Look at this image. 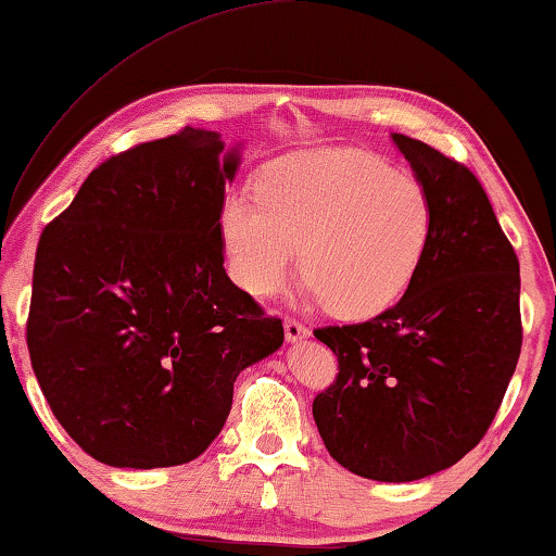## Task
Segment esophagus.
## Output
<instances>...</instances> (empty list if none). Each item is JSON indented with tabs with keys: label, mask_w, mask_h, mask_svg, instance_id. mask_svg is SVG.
I'll return each instance as SVG.
<instances>
[{
	"label": "esophagus",
	"mask_w": 556,
	"mask_h": 556,
	"mask_svg": "<svg viewBox=\"0 0 556 556\" xmlns=\"http://www.w3.org/2000/svg\"><path fill=\"white\" fill-rule=\"evenodd\" d=\"M283 329H286V339L291 341V344H293V341H301V339L308 337V329L299 321V318L288 316L283 321Z\"/></svg>",
	"instance_id": "esophagus-1"
}]
</instances>
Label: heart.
I'll use <instances>...</instances> for the list:
<instances>
[{
	"mask_svg": "<svg viewBox=\"0 0 556 556\" xmlns=\"http://www.w3.org/2000/svg\"><path fill=\"white\" fill-rule=\"evenodd\" d=\"M230 273L248 293H278L301 248L311 299L331 314L390 308L420 270L432 238L428 187L384 159L326 149L273 164L261 200L232 192L219 207Z\"/></svg>",
	"mask_w": 556,
	"mask_h": 556,
	"instance_id": "1",
	"label": "heart"
}]
</instances>
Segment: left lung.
Returning a JSON list of instances; mask_svg holds the SVG:
<instances>
[{"instance_id":"8db88e82","label":"left lung","mask_w":556,"mask_h":556,"mask_svg":"<svg viewBox=\"0 0 556 556\" xmlns=\"http://www.w3.org/2000/svg\"><path fill=\"white\" fill-rule=\"evenodd\" d=\"M392 141L428 187L430 248L394 306L314 331L339 362L314 420L346 470L405 483L451 468L491 428L521 354V278L476 174L409 136Z\"/></svg>"}]
</instances>
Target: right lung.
<instances>
[{
    "label": "right lung",
    "mask_w": 556,
    "mask_h": 556,
    "mask_svg": "<svg viewBox=\"0 0 556 556\" xmlns=\"http://www.w3.org/2000/svg\"><path fill=\"white\" fill-rule=\"evenodd\" d=\"M181 128L88 174L42 230L27 349L52 415L116 468L194 460L219 435L232 384L283 344L223 268L219 207L238 154Z\"/></svg>",
    "instance_id": "add662e5"
}]
</instances>
